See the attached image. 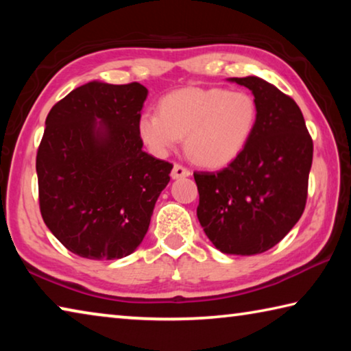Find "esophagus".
I'll return each instance as SVG.
<instances>
[{
	"mask_svg": "<svg viewBox=\"0 0 351 351\" xmlns=\"http://www.w3.org/2000/svg\"><path fill=\"white\" fill-rule=\"evenodd\" d=\"M187 176H190L189 169L182 167L180 164L173 165V170H171V178H173V180H180V178H187Z\"/></svg>",
	"mask_w": 351,
	"mask_h": 351,
	"instance_id": "obj_1",
	"label": "esophagus"
}]
</instances>
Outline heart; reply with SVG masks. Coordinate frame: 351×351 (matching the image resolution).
I'll return each mask as SVG.
<instances>
[{
	"instance_id": "1",
	"label": "heart",
	"mask_w": 351,
	"mask_h": 351,
	"mask_svg": "<svg viewBox=\"0 0 351 351\" xmlns=\"http://www.w3.org/2000/svg\"><path fill=\"white\" fill-rule=\"evenodd\" d=\"M257 122V102L246 91L181 88L161 99L159 111L141 112L138 133L158 156L169 154L186 136V150L195 162L219 169L240 156Z\"/></svg>"
}]
</instances>
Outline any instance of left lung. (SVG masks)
<instances>
[{
	"mask_svg": "<svg viewBox=\"0 0 351 351\" xmlns=\"http://www.w3.org/2000/svg\"><path fill=\"white\" fill-rule=\"evenodd\" d=\"M258 106L251 141L219 171H195L197 215L223 254L268 251L299 221L305 209L313 141L297 104L260 77H232Z\"/></svg>",
	"mask_w": 351,
	"mask_h": 351,
	"instance_id": "1",
	"label": "left lung"
}]
</instances>
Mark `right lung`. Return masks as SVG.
Returning <instances> with one entry per match:
<instances>
[{
    "label": "right lung",
    "mask_w": 351,
    "mask_h": 351,
    "mask_svg": "<svg viewBox=\"0 0 351 351\" xmlns=\"http://www.w3.org/2000/svg\"><path fill=\"white\" fill-rule=\"evenodd\" d=\"M141 83L93 80L57 102L37 153L40 210L56 239L80 257L134 252L173 165L142 150Z\"/></svg>",
    "instance_id": "obj_1"
}]
</instances>
